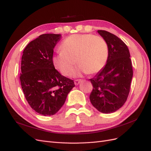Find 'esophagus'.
I'll return each mask as SVG.
<instances>
[{"instance_id":"34e87169","label":"esophagus","mask_w":151,"mask_h":151,"mask_svg":"<svg viewBox=\"0 0 151 151\" xmlns=\"http://www.w3.org/2000/svg\"><path fill=\"white\" fill-rule=\"evenodd\" d=\"M83 79H76L74 81V83H75V85H78L80 83H81V82H83Z\"/></svg>"}]
</instances>
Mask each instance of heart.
I'll return each mask as SVG.
<instances>
[{"mask_svg":"<svg viewBox=\"0 0 151 151\" xmlns=\"http://www.w3.org/2000/svg\"><path fill=\"white\" fill-rule=\"evenodd\" d=\"M61 50L53 57L52 62L55 67L65 76L71 74L77 62L79 65L73 72L74 75L96 74L106 65L109 54L106 41L91 34L68 36L62 43Z\"/></svg>","mask_w":151,"mask_h":151,"instance_id":"obj_1","label":"heart"}]
</instances>
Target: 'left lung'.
Wrapping results in <instances>:
<instances>
[{
    "mask_svg": "<svg viewBox=\"0 0 151 151\" xmlns=\"http://www.w3.org/2000/svg\"><path fill=\"white\" fill-rule=\"evenodd\" d=\"M98 33L108 43L109 54L103 69L89 79L93 87L89 99L99 111L111 113L120 109L127 101L133 69L125 43L106 31L98 30Z\"/></svg>",
    "mask_w": 151,
    "mask_h": 151,
    "instance_id": "obj_1",
    "label": "left lung"
}]
</instances>
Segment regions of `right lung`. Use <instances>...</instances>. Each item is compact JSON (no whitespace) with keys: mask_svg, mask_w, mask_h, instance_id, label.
I'll return each mask as SVG.
<instances>
[{"mask_svg":"<svg viewBox=\"0 0 151 151\" xmlns=\"http://www.w3.org/2000/svg\"><path fill=\"white\" fill-rule=\"evenodd\" d=\"M61 35L43 34L31 41L23 51L20 81L31 108L44 116L55 115L75 86L74 81L62 76L52 62L53 48Z\"/></svg>","mask_w":151,"mask_h":151,"instance_id":"add662e5","label":"right lung"}]
</instances>
